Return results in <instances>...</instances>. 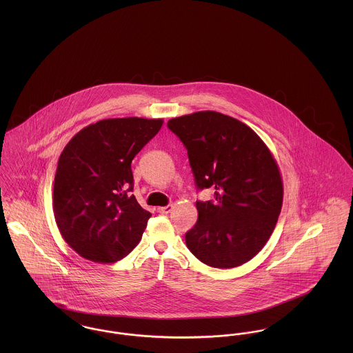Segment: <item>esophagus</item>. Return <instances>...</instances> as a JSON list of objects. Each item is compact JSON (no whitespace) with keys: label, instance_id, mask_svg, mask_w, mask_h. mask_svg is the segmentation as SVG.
Instances as JSON below:
<instances>
[{"label":"esophagus","instance_id":"34e87169","mask_svg":"<svg viewBox=\"0 0 353 353\" xmlns=\"http://www.w3.org/2000/svg\"><path fill=\"white\" fill-rule=\"evenodd\" d=\"M172 209H173L172 205H167V206H160V208H157V212H159L160 214H168V213L172 212Z\"/></svg>","mask_w":353,"mask_h":353}]
</instances>
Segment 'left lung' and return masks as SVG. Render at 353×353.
Instances as JSON below:
<instances>
[{
    "mask_svg": "<svg viewBox=\"0 0 353 353\" xmlns=\"http://www.w3.org/2000/svg\"><path fill=\"white\" fill-rule=\"evenodd\" d=\"M186 150L196 186L216 189L197 201L199 219L185 234L190 252L216 269L249 262L269 241L283 202L278 164L263 140L236 119L200 111L170 119Z\"/></svg>",
    "mask_w": 353,
    "mask_h": 353,
    "instance_id": "1",
    "label": "left lung"
}]
</instances>
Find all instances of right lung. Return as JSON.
Wrapping results in <instances>:
<instances>
[{
	"mask_svg": "<svg viewBox=\"0 0 353 353\" xmlns=\"http://www.w3.org/2000/svg\"><path fill=\"white\" fill-rule=\"evenodd\" d=\"M163 119H104L81 130L61 153L52 210L63 239L81 256L114 263L132 252L151 213L130 192L131 163Z\"/></svg>",
	"mask_w": 353,
	"mask_h": 353,
	"instance_id": "add662e5",
	"label": "right lung"
}]
</instances>
